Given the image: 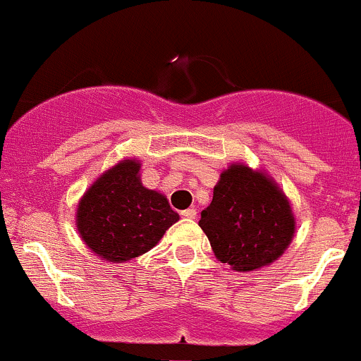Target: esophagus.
Returning a JSON list of instances; mask_svg holds the SVG:
<instances>
[{
    "label": "esophagus",
    "mask_w": 361,
    "mask_h": 361,
    "mask_svg": "<svg viewBox=\"0 0 361 361\" xmlns=\"http://www.w3.org/2000/svg\"><path fill=\"white\" fill-rule=\"evenodd\" d=\"M181 216H183V218H188V219H195L197 218V211L193 209V207H188V209L181 211Z\"/></svg>",
    "instance_id": "obj_1"
}]
</instances>
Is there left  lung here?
Segmentation results:
<instances>
[{"instance_id":"1","label":"left lung","mask_w":361,"mask_h":361,"mask_svg":"<svg viewBox=\"0 0 361 361\" xmlns=\"http://www.w3.org/2000/svg\"><path fill=\"white\" fill-rule=\"evenodd\" d=\"M199 226L221 263L254 271L289 247L295 219L289 199L267 173L235 162L219 176Z\"/></svg>"}]
</instances>
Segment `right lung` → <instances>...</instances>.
Wrapping results in <instances>:
<instances>
[{
  "instance_id": "add662e5",
  "label": "right lung",
  "mask_w": 361,
  "mask_h": 361,
  "mask_svg": "<svg viewBox=\"0 0 361 361\" xmlns=\"http://www.w3.org/2000/svg\"><path fill=\"white\" fill-rule=\"evenodd\" d=\"M136 159L105 171L78 204L75 225L85 244L102 259L124 263L150 250L180 219L162 193L140 180Z\"/></svg>"
}]
</instances>
